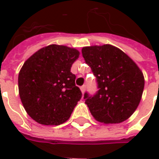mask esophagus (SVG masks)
<instances>
[{
    "label": "esophagus",
    "instance_id": "obj_1",
    "mask_svg": "<svg viewBox=\"0 0 159 159\" xmlns=\"http://www.w3.org/2000/svg\"><path fill=\"white\" fill-rule=\"evenodd\" d=\"M80 89H81V91H82V93H84V92H85V89H86V87H85V85H83V86L80 88Z\"/></svg>",
    "mask_w": 159,
    "mask_h": 159
}]
</instances>
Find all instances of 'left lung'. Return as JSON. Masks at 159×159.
I'll return each instance as SVG.
<instances>
[{"instance_id":"obj_1","label":"left lung","mask_w":159,"mask_h":159,"mask_svg":"<svg viewBox=\"0 0 159 159\" xmlns=\"http://www.w3.org/2000/svg\"><path fill=\"white\" fill-rule=\"evenodd\" d=\"M82 53L98 82L99 91L94 96L84 94L94 119L109 124L129 118L140 104L145 85L136 63L111 44L83 47Z\"/></svg>"}]
</instances>
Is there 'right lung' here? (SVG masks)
I'll return each mask as SVG.
<instances>
[{"label": "right lung", "mask_w": 159, "mask_h": 159, "mask_svg": "<svg viewBox=\"0 0 159 159\" xmlns=\"http://www.w3.org/2000/svg\"><path fill=\"white\" fill-rule=\"evenodd\" d=\"M77 49L51 45L36 51L19 73V93L25 110L36 123L59 125L69 119L82 98L70 72L79 58Z\"/></svg>", "instance_id": "1"}]
</instances>
